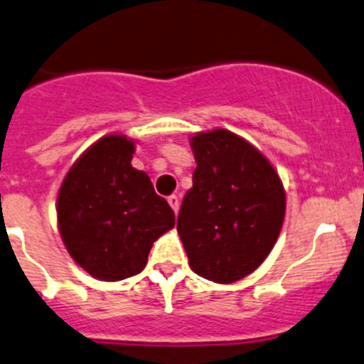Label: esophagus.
Segmentation results:
<instances>
[{
  "mask_svg": "<svg viewBox=\"0 0 364 364\" xmlns=\"http://www.w3.org/2000/svg\"><path fill=\"white\" fill-rule=\"evenodd\" d=\"M168 205L172 206L174 213H178V210H179V198H178V196H171V198H168Z\"/></svg>",
  "mask_w": 364,
  "mask_h": 364,
  "instance_id": "esophagus-1",
  "label": "esophagus"
}]
</instances>
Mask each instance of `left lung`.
<instances>
[{
	"label": "left lung",
	"instance_id": "8db88e82",
	"mask_svg": "<svg viewBox=\"0 0 364 364\" xmlns=\"http://www.w3.org/2000/svg\"><path fill=\"white\" fill-rule=\"evenodd\" d=\"M190 145L198 166L178 233L193 273L232 284L273 250L284 224V186L262 152L226 129L199 132Z\"/></svg>",
	"mask_w": 364,
	"mask_h": 364
}]
</instances>
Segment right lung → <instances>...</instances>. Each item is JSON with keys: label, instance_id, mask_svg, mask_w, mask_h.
<instances>
[{"label": "right lung", "instance_id": "right-lung-1", "mask_svg": "<svg viewBox=\"0 0 364 364\" xmlns=\"http://www.w3.org/2000/svg\"><path fill=\"white\" fill-rule=\"evenodd\" d=\"M134 141L107 134L73 163L57 196V220L71 259L98 280L144 271L152 242L174 228L168 203L131 165Z\"/></svg>", "mask_w": 364, "mask_h": 364}]
</instances>
